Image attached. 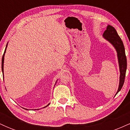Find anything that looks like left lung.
Returning a JSON list of instances; mask_svg holds the SVG:
<instances>
[{
  "label": "left lung",
  "mask_w": 130,
  "mask_h": 130,
  "mask_svg": "<svg viewBox=\"0 0 130 130\" xmlns=\"http://www.w3.org/2000/svg\"><path fill=\"white\" fill-rule=\"evenodd\" d=\"M103 36L106 40L109 41L114 46L117 53V57L119 64V68H120V75L119 89H118L117 93L116 94V95L118 92L121 90L125 81V74H126V67H127L125 47L121 38L118 35L116 30L112 26L108 25L106 28V30L103 33Z\"/></svg>",
  "instance_id": "8db88e82"
}]
</instances>
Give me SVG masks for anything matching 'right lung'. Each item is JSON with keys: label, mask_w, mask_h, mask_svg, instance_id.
<instances>
[{"label": "right lung", "mask_w": 130, "mask_h": 130, "mask_svg": "<svg viewBox=\"0 0 130 130\" xmlns=\"http://www.w3.org/2000/svg\"><path fill=\"white\" fill-rule=\"evenodd\" d=\"M7 46H6V47H5V51H4V54H3V56H2V71L3 74H4V56H5V51H6V49H7ZM49 104H47V105L46 106L44 107V108H46V107H47V106L49 105Z\"/></svg>", "instance_id": "add662e5"}]
</instances>
